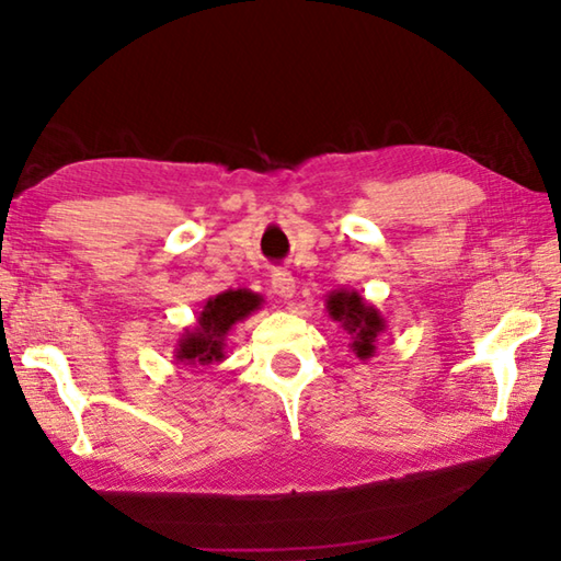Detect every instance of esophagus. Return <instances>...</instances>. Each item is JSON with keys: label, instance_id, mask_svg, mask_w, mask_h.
<instances>
[{"label": "esophagus", "instance_id": "obj_1", "mask_svg": "<svg viewBox=\"0 0 561 561\" xmlns=\"http://www.w3.org/2000/svg\"><path fill=\"white\" fill-rule=\"evenodd\" d=\"M272 289H274V294H279L282 299H289V297H294V291H297V279L291 277V272L277 270L272 274Z\"/></svg>", "mask_w": 561, "mask_h": 561}]
</instances>
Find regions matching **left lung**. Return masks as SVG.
<instances>
[{
  "label": "left lung",
  "mask_w": 561,
  "mask_h": 561,
  "mask_svg": "<svg viewBox=\"0 0 561 561\" xmlns=\"http://www.w3.org/2000/svg\"><path fill=\"white\" fill-rule=\"evenodd\" d=\"M327 311L336 324L346 331L358 360H366L376 354V344L388 324L381 311L371 301H366L356 289H334L327 294Z\"/></svg>",
  "instance_id": "1"
}]
</instances>
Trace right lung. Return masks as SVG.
Wrapping results in <instances>:
<instances>
[{
	"label": "right lung",
	"instance_id": "right-lung-1",
	"mask_svg": "<svg viewBox=\"0 0 561 561\" xmlns=\"http://www.w3.org/2000/svg\"><path fill=\"white\" fill-rule=\"evenodd\" d=\"M264 297L252 289H225L203 304L195 324L180 334L173 356L183 366H213L225 360V341L234 324L262 309Z\"/></svg>",
	"mask_w": 561,
	"mask_h": 561
}]
</instances>
